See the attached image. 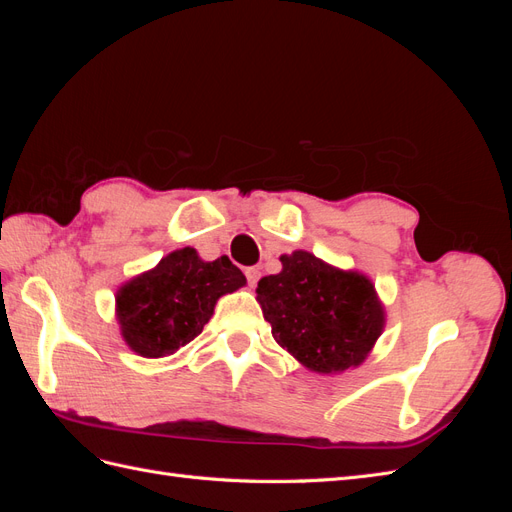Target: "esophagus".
Listing matches in <instances>:
<instances>
[{
    "mask_svg": "<svg viewBox=\"0 0 512 512\" xmlns=\"http://www.w3.org/2000/svg\"><path fill=\"white\" fill-rule=\"evenodd\" d=\"M245 277H247V284H250V288H254L260 280V271L256 267H250V269H245Z\"/></svg>",
    "mask_w": 512,
    "mask_h": 512,
    "instance_id": "1",
    "label": "esophagus"
}]
</instances>
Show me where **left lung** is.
I'll use <instances>...</instances> for the list:
<instances>
[{"label":"left lung","instance_id":"obj_1","mask_svg":"<svg viewBox=\"0 0 512 512\" xmlns=\"http://www.w3.org/2000/svg\"><path fill=\"white\" fill-rule=\"evenodd\" d=\"M282 265L256 288L275 342L320 374L361 365L384 327L371 282L301 250L282 256Z\"/></svg>","mask_w":512,"mask_h":512}]
</instances>
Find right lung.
Segmentation results:
<instances>
[{
    "instance_id": "add662e5",
    "label": "right lung",
    "mask_w": 512,
    "mask_h": 512,
    "mask_svg": "<svg viewBox=\"0 0 512 512\" xmlns=\"http://www.w3.org/2000/svg\"><path fill=\"white\" fill-rule=\"evenodd\" d=\"M245 284L228 256L200 260L183 247L117 292V318L126 344L147 359L190 344L209 322L215 301Z\"/></svg>"
}]
</instances>
